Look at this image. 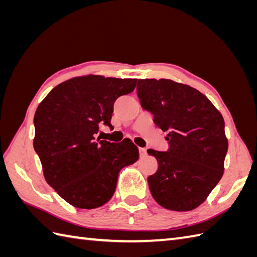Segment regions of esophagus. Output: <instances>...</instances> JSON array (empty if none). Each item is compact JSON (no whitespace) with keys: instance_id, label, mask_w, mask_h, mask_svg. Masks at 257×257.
I'll use <instances>...</instances> for the list:
<instances>
[{"instance_id":"esophagus-1","label":"esophagus","mask_w":257,"mask_h":257,"mask_svg":"<svg viewBox=\"0 0 257 257\" xmlns=\"http://www.w3.org/2000/svg\"><path fill=\"white\" fill-rule=\"evenodd\" d=\"M147 155V150L145 148H139V156L140 158H144Z\"/></svg>"}]
</instances>
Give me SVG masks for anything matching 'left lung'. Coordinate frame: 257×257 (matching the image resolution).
Segmentation results:
<instances>
[{
  "mask_svg": "<svg viewBox=\"0 0 257 257\" xmlns=\"http://www.w3.org/2000/svg\"><path fill=\"white\" fill-rule=\"evenodd\" d=\"M137 94L141 107L168 133L167 151L147 150L158 161L157 172L148 177L151 195L168 210H193L223 176L224 119L205 95L170 79H138Z\"/></svg>",
  "mask_w": 257,
  "mask_h": 257,
  "instance_id": "left-lung-1",
  "label": "left lung"
}]
</instances>
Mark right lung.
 <instances>
[{"mask_svg": "<svg viewBox=\"0 0 257 257\" xmlns=\"http://www.w3.org/2000/svg\"><path fill=\"white\" fill-rule=\"evenodd\" d=\"M137 79L76 77L53 88L34 116V150L47 183L72 205L96 209L111 199L120 169L139 158L130 139L96 138L99 125L112 129L113 103Z\"/></svg>", "mask_w": 257, "mask_h": 257, "instance_id": "right-lung-1", "label": "right lung"}]
</instances>
